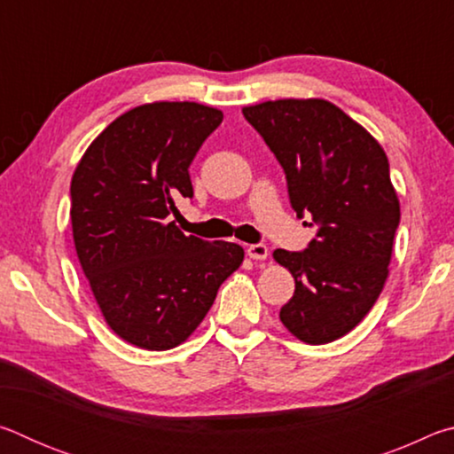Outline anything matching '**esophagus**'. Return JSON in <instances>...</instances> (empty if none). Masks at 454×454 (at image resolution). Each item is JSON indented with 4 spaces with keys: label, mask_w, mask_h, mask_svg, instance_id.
Instances as JSON below:
<instances>
[{
    "label": "esophagus",
    "mask_w": 454,
    "mask_h": 454,
    "mask_svg": "<svg viewBox=\"0 0 454 454\" xmlns=\"http://www.w3.org/2000/svg\"><path fill=\"white\" fill-rule=\"evenodd\" d=\"M248 256L252 258V260H266L268 258V248H266V244H250L248 246Z\"/></svg>",
    "instance_id": "obj_1"
}]
</instances>
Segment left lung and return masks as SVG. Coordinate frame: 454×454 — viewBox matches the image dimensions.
<instances>
[{"label": "left lung", "mask_w": 454, "mask_h": 454, "mask_svg": "<svg viewBox=\"0 0 454 454\" xmlns=\"http://www.w3.org/2000/svg\"><path fill=\"white\" fill-rule=\"evenodd\" d=\"M242 114L284 168L298 218L318 226L306 250H274L296 284L280 320L306 344L333 342L366 317L387 282L401 222L388 158L326 99H276Z\"/></svg>", "instance_id": "left-lung-1"}]
</instances>
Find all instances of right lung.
Returning <instances> with one entry per match:
<instances>
[{
  "mask_svg": "<svg viewBox=\"0 0 454 454\" xmlns=\"http://www.w3.org/2000/svg\"><path fill=\"white\" fill-rule=\"evenodd\" d=\"M222 118L196 102L137 106L90 144L72 176L82 270L107 326L134 347L182 344L244 260L242 246L170 222L176 202L194 196L188 168Z\"/></svg>",
  "mask_w": 454,
  "mask_h": 454,
  "instance_id": "right-lung-1",
  "label": "right lung"
}]
</instances>
